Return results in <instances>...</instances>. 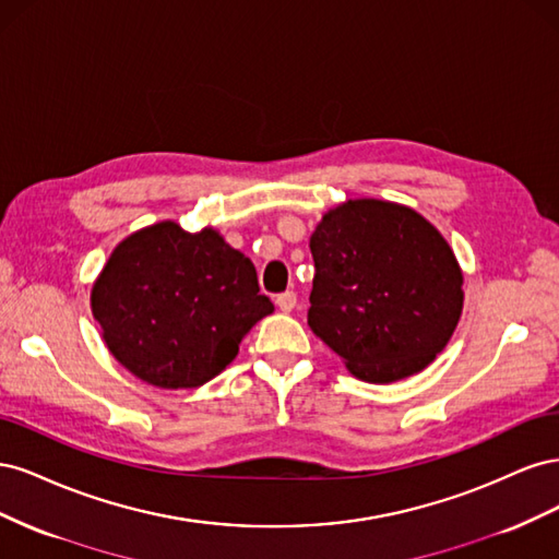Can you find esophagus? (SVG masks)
<instances>
[{"mask_svg":"<svg viewBox=\"0 0 559 559\" xmlns=\"http://www.w3.org/2000/svg\"><path fill=\"white\" fill-rule=\"evenodd\" d=\"M296 294L294 292H284V294H280L277 298H275V302H277V308L282 310V312H292L294 308H296Z\"/></svg>","mask_w":559,"mask_h":559,"instance_id":"esophagus-1","label":"esophagus"}]
</instances>
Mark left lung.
Segmentation results:
<instances>
[{"label": "left lung", "instance_id": "left-lung-1", "mask_svg": "<svg viewBox=\"0 0 559 559\" xmlns=\"http://www.w3.org/2000/svg\"><path fill=\"white\" fill-rule=\"evenodd\" d=\"M308 324L352 376L396 382L429 366L462 314V270L443 235L417 212L349 200L310 238Z\"/></svg>", "mask_w": 559, "mask_h": 559}]
</instances>
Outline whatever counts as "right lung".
Wrapping results in <instances>:
<instances>
[{"instance_id": "add662e5", "label": "right lung", "mask_w": 559, "mask_h": 559, "mask_svg": "<svg viewBox=\"0 0 559 559\" xmlns=\"http://www.w3.org/2000/svg\"><path fill=\"white\" fill-rule=\"evenodd\" d=\"M93 317L132 376L163 386L210 382L235 359L245 333L273 312L253 263L212 228L173 222L118 245L93 286Z\"/></svg>"}]
</instances>
